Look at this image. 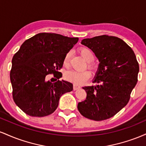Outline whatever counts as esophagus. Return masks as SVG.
I'll return each mask as SVG.
<instances>
[{
    "label": "esophagus",
    "instance_id": "34e87169",
    "mask_svg": "<svg viewBox=\"0 0 146 146\" xmlns=\"http://www.w3.org/2000/svg\"><path fill=\"white\" fill-rule=\"evenodd\" d=\"M80 86H77V85L74 84V86H73V90H78V89H80Z\"/></svg>",
    "mask_w": 146,
    "mask_h": 146
}]
</instances>
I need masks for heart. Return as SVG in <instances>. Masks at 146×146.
<instances>
[{
	"instance_id": "b5f03b06",
	"label": "heart",
	"mask_w": 146,
	"mask_h": 146,
	"mask_svg": "<svg viewBox=\"0 0 146 146\" xmlns=\"http://www.w3.org/2000/svg\"><path fill=\"white\" fill-rule=\"evenodd\" d=\"M80 54L82 56L86 61H88V67L90 68H94V64L91 62L92 60L94 59V53L93 52L87 47H82L80 48ZM71 51H68L65 55L64 58V64L65 66H67L69 64L70 57H71ZM65 78L68 81L72 82L77 85H81L85 83L90 77V73L87 70L84 71H75V70H71L68 71L65 73L64 75Z\"/></svg>"
}]
</instances>
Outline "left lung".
Instances as JSON below:
<instances>
[{"mask_svg":"<svg viewBox=\"0 0 146 146\" xmlns=\"http://www.w3.org/2000/svg\"><path fill=\"white\" fill-rule=\"evenodd\" d=\"M100 61L93 80L96 86H84L86 99L79 102L82 115L95 121L113 117L128 103L139 71L136 56L124 41L115 36H99L82 40Z\"/></svg>","mask_w":146,"mask_h":146,"instance_id":"8db88e82","label":"left lung"}]
</instances>
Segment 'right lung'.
Listing matches in <instances>:
<instances>
[{
  "mask_svg": "<svg viewBox=\"0 0 146 146\" xmlns=\"http://www.w3.org/2000/svg\"><path fill=\"white\" fill-rule=\"evenodd\" d=\"M78 40L40 33L25 40L15 53L10 71L13 100L27 115L40 117L51 115L58 108L60 97L73 90L71 83L59 80L62 76L60 70L66 53ZM50 74L58 80L53 83L48 80Z\"/></svg>",
  "mask_w": 146,
  "mask_h": 146,
  "instance_id": "add662e5",
  "label": "right lung"
}]
</instances>
